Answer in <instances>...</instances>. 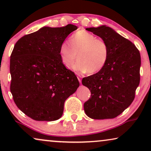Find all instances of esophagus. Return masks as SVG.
I'll return each mask as SVG.
<instances>
[{
	"instance_id": "1",
	"label": "esophagus",
	"mask_w": 151,
	"mask_h": 151,
	"mask_svg": "<svg viewBox=\"0 0 151 151\" xmlns=\"http://www.w3.org/2000/svg\"><path fill=\"white\" fill-rule=\"evenodd\" d=\"M81 76H80V75H78V80H79V82H80V83H81Z\"/></svg>"
}]
</instances>
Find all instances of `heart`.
<instances>
[{
    "label": "heart",
    "instance_id": "heart-1",
    "mask_svg": "<svg viewBox=\"0 0 151 151\" xmlns=\"http://www.w3.org/2000/svg\"><path fill=\"white\" fill-rule=\"evenodd\" d=\"M72 66V69L80 73L89 74L98 73L106 65L110 49L107 43L94 34L85 30H79L70 38V43L67 40L61 43L59 54L66 66Z\"/></svg>",
    "mask_w": 151,
    "mask_h": 151
}]
</instances>
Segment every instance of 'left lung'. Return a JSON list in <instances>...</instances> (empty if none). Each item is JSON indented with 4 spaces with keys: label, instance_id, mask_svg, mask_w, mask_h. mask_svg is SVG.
<instances>
[{
    "label": "left lung",
    "instance_id": "obj_1",
    "mask_svg": "<svg viewBox=\"0 0 151 151\" xmlns=\"http://www.w3.org/2000/svg\"><path fill=\"white\" fill-rule=\"evenodd\" d=\"M86 30L103 39L108 45L110 54L101 71L82 80L91 93L84 104V110L93 119L115 118L135 98L140 80L139 51L131 41L109 27L101 25Z\"/></svg>",
    "mask_w": 151,
    "mask_h": 151
}]
</instances>
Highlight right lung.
Instances as JSON below:
<instances>
[{
  "label": "right lung",
  "mask_w": 151,
  "mask_h": 151,
  "mask_svg": "<svg viewBox=\"0 0 151 151\" xmlns=\"http://www.w3.org/2000/svg\"><path fill=\"white\" fill-rule=\"evenodd\" d=\"M78 29L43 27L18 40L10 57V91L22 112L36 121L60 118L65 100L80 83L73 71L63 65L61 43Z\"/></svg>",
  "instance_id": "right-lung-1"
}]
</instances>
